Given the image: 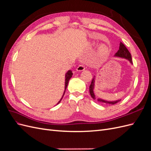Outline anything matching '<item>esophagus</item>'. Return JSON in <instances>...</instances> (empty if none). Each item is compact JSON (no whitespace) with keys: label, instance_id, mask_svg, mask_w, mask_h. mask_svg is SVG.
Instances as JSON below:
<instances>
[{"label":"esophagus","instance_id":"1","mask_svg":"<svg viewBox=\"0 0 151 151\" xmlns=\"http://www.w3.org/2000/svg\"><path fill=\"white\" fill-rule=\"evenodd\" d=\"M84 69H85V66L84 65H79L76 68V70L77 71H83Z\"/></svg>","mask_w":151,"mask_h":151}]
</instances>
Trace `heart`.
<instances>
[{
	"instance_id": "b5f03b06",
	"label": "heart",
	"mask_w": 151,
	"mask_h": 151,
	"mask_svg": "<svg viewBox=\"0 0 151 151\" xmlns=\"http://www.w3.org/2000/svg\"><path fill=\"white\" fill-rule=\"evenodd\" d=\"M108 48L104 45H102L99 47L98 49V54L100 57L104 58L105 57L107 56V55L108 53Z\"/></svg>"
}]
</instances>
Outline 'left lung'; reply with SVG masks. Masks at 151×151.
Instances as JSON below:
<instances>
[{
	"instance_id": "obj_1",
	"label": "left lung",
	"mask_w": 151,
	"mask_h": 151,
	"mask_svg": "<svg viewBox=\"0 0 151 151\" xmlns=\"http://www.w3.org/2000/svg\"><path fill=\"white\" fill-rule=\"evenodd\" d=\"M114 57H120V58H125L127 60H129L131 64H133V62H132V56L131 54L129 52V50L126 48V47L124 45V44L122 43V42H120V47H119V50H118V52L115 54ZM95 78L96 77L94 76L92 81H91V84L89 86V93L92 97L93 99H96V96L95 94L94 93V83H95ZM98 101H99V103H104L106 104H115L116 103H117L118 102H119L120 101H121L120 99H118L116 100V101H107V100H104L101 98H98L97 99Z\"/></svg>"
}]
</instances>
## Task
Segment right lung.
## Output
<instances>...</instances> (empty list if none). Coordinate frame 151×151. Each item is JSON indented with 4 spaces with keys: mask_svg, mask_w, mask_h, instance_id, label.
Returning a JSON list of instances; mask_svg holds the SVG:
<instances>
[{
    "mask_svg": "<svg viewBox=\"0 0 151 151\" xmlns=\"http://www.w3.org/2000/svg\"><path fill=\"white\" fill-rule=\"evenodd\" d=\"M72 75H73V73H72V71L71 70H68V71L67 72L66 74H65V89H64V93H63V96H62V98L60 99V101H59L57 103V104L60 103V102L61 101L62 99L63 98V95H64V94H65V90H66V89H67V87L68 84V81H69V80L70 79V78L72 77Z\"/></svg>",
    "mask_w": 151,
    "mask_h": 151,
    "instance_id": "add662e5",
    "label": "right lung"
}]
</instances>
